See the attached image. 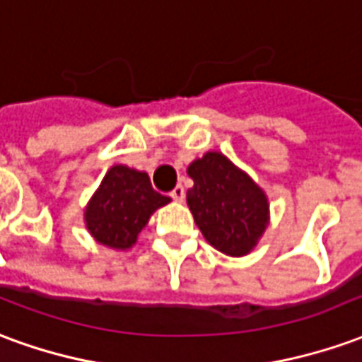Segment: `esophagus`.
<instances>
[{
    "instance_id": "1",
    "label": "esophagus",
    "mask_w": 362,
    "mask_h": 362,
    "mask_svg": "<svg viewBox=\"0 0 362 362\" xmlns=\"http://www.w3.org/2000/svg\"><path fill=\"white\" fill-rule=\"evenodd\" d=\"M170 197H173L174 202H184V197H186V192L182 186H176V188L170 192Z\"/></svg>"
}]
</instances>
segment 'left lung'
<instances>
[{
    "label": "left lung",
    "mask_w": 362,
    "mask_h": 362,
    "mask_svg": "<svg viewBox=\"0 0 362 362\" xmlns=\"http://www.w3.org/2000/svg\"><path fill=\"white\" fill-rule=\"evenodd\" d=\"M189 211L205 240L228 256H244L267 227V197L225 155L207 153L188 166Z\"/></svg>",
    "instance_id": "obj_1"
}]
</instances>
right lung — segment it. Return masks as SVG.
I'll list each match as a JSON object with an SVG mask.
<instances>
[{
  "instance_id": "obj_1",
  "label": "right lung",
  "mask_w": 362,
  "mask_h": 362,
  "mask_svg": "<svg viewBox=\"0 0 362 362\" xmlns=\"http://www.w3.org/2000/svg\"><path fill=\"white\" fill-rule=\"evenodd\" d=\"M170 202L153 189L149 176L127 166H112L85 209L89 233L104 246L126 250L147 225L151 213Z\"/></svg>"
}]
</instances>
